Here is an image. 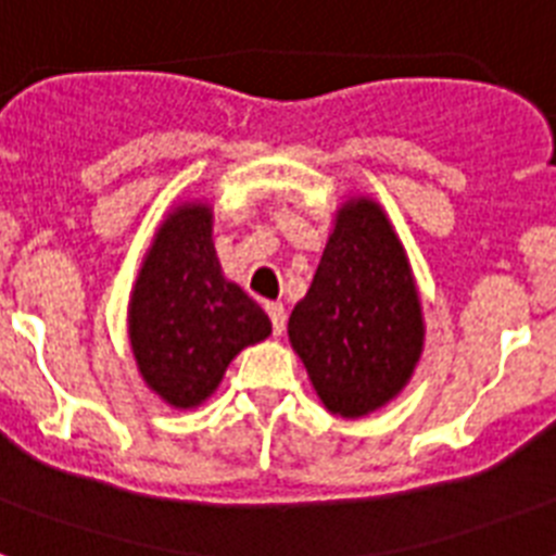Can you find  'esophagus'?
<instances>
[{
    "label": "esophagus",
    "instance_id": "obj_1",
    "mask_svg": "<svg viewBox=\"0 0 556 556\" xmlns=\"http://www.w3.org/2000/svg\"><path fill=\"white\" fill-rule=\"evenodd\" d=\"M265 311H268L270 325H274V336H282V330H286V307H282V302H268Z\"/></svg>",
    "mask_w": 556,
    "mask_h": 556
}]
</instances>
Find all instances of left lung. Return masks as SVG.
I'll list each match as a JSON object with an SVG mask.
<instances>
[{
  "mask_svg": "<svg viewBox=\"0 0 556 556\" xmlns=\"http://www.w3.org/2000/svg\"><path fill=\"white\" fill-rule=\"evenodd\" d=\"M424 307L393 223L367 194L336 208L319 268L288 339L325 409L362 418L409 384L424 353Z\"/></svg>",
  "mask_w": 556,
  "mask_h": 556,
  "instance_id": "left-lung-1",
  "label": "left lung"
}]
</instances>
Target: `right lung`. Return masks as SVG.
<instances>
[{"label":"right lung","mask_w":556,"mask_h":556,"mask_svg":"<svg viewBox=\"0 0 556 556\" xmlns=\"http://www.w3.org/2000/svg\"><path fill=\"white\" fill-rule=\"evenodd\" d=\"M212 231L206 200H180L157 226L129 293L135 365L175 409L212 399L237 353L270 336L263 307L223 274Z\"/></svg>","instance_id":"right-lung-1"}]
</instances>
